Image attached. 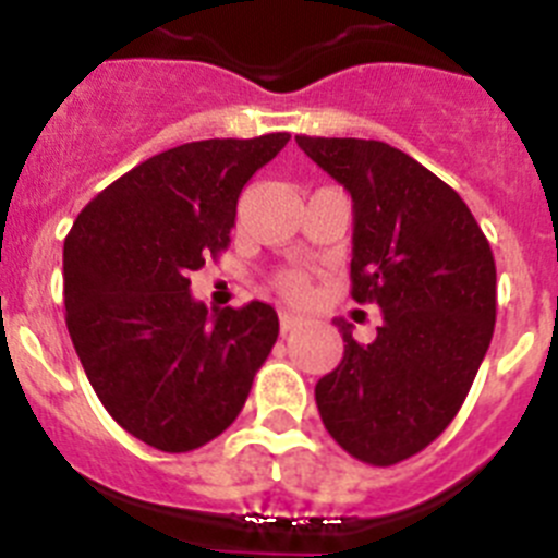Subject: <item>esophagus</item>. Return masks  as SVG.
Masks as SVG:
<instances>
[{
	"label": "esophagus",
	"mask_w": 558,
	"mask_h": 558,
	"mask_svg": "<svg viewBox=\"0 0 558 558\" xmlns=\"http://www.w3.org/2000/svg\"><path fill=\"white\" fill-rule=\"evenodd\" d=\"M302 324H304L302 315H293V313H282V315H279V329H282V335L293 332V329L302 327Z\"/></svg>",
	"instance_id": "1"
}]
</instances>
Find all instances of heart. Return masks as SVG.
<instances>
[{"mask_svg": "<svg viewBox=\"0 0 558 558\" xmlns=\"http://www.w3.org/2000/svg\"><path fill=\"white\" fill-rule=\"evenodd\" d=\"M274 284L279 288V293L288 295V299H304L307 293V276L302 270H282L276 276Z\"/></svg>", "mask_w": 558, "mask_h": 558, "instance_id": "obj_1", "label": "heart"}]
</instances>
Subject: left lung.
<instances>
[{"instance_id":"obj_1","label":"left lung","mask_w":558,"mask_h":558,"mask_svg":"<svg viewBox=\"0 0 558 558\" xmlns=\"http://www.w3.org/2000/svg\"><path fill=\"white\" fill-rule=\"evenodd\" d=\"M295 142L352 195V299L383 310L372 343L335 318L347 347L315 383V405L349 456L391 466L436 441L470 393L495 332V256L461 195L408 153Z\"/></svg>"}]
</instances>
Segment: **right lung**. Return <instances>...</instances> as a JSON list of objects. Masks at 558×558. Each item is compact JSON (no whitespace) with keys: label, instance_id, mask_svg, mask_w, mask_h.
Returning <instances> with one entry per match:
<instances>
[{"label":"right lung","instance_id":"obj_1","mask_svg":"<svg viewBox=\"0 0 558 558\" xmlns=\"http://www.w3.org/2000/svg\"><path fill=\"white\" fill-rule=\"evenodd\" d=\"M288 140L159 153L88 201L66 234L69 338L113 422L156 450L190 452L220 436L274 349L270 304L209 313L190 274L229 245L240 192Z\"/></svg>","mask_w":558,"mask_h":558}]
</instances>
